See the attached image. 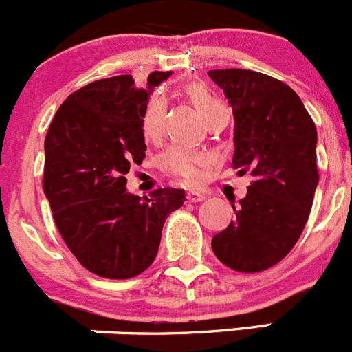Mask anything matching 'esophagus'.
Segmentation results:
<instances>
[{
    "label": "esophagus",
    "mask_w": 352,
    "mask_h": 352,
    "mask_svg": "<svg viewBox=\"0 0 352 352\" xmlns=\"http://www.w3.org/2000/svg\"><path fill=\"white\" fill-rule=\"evenodd\" d=\"M204 199H206V195H202V193H199V192L186 193V200H188V202H202Z\"/></svg>",
    "instance_id": "obj_1"
}]
</instances>
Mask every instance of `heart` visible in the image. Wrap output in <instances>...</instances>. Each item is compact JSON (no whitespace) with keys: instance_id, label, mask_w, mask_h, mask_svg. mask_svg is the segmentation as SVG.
Instances as JSON below:
<instances>
[{"instance_id":"b5f03b06","label":"heart","mask_w":352,"mask_h":352,"mask_svg":"<svg viewBox=\"0 0 352 352\" xmlns=\"http://www.w3.org/2000/svg\"><path fill=\"white\" fill-rule=\"evenodd\" d=\"M186 93H188L190 100H192V103L202 117L212 112L214 109L223 107L219 100L202 85L188 86ZM164 109H166V102L160 96H153L148 105H146L145 116H143V135H145L146 140H157L160 136ZM207 164H209V157L202 152H195V150L170 148L162 157L164 169L173 174V176H176V178L188 183V185L199 182L200 176H202V167L207 166Z\"/></svg>"}]
</instances>
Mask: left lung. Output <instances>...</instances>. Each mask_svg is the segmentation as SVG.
Masks as SVG:
<instances>
[{
	"label": "left lung",
	"mask_w": 352,
	"mask_h": 352,
	"mask_svg": "<svg viewBox=\"0 0 352 352\" xmlns=\"http://www.w3.org/2000/svg\"><path fill=\"white\" fill-rule=\"evenodd\" d=\"M235 119L233 167L250 170L235 221L212 239L217 259L256 273L283 259L299 240L318 186L316 128L297 93L285 82L245 69L209 70Z\"/></svg>",
	"instance_id": "1"
}]
</instances>
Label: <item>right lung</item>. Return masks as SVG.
<instances>
[{
	"label": "right lung",
	"instance_id": "right-lung-1",
	"mask_svg": "<svg viewBox=\"0 0 352 352\" xmlns=\"http://www.w3.org/2000/svg\"><path fill=\"white\" fill-rule=\"evenodd\" d=\"M169 76L153 70L140 85L129 74L89 82L67 96L50 124L43 190L63 242L102 278L143 273L155 259L166 217L185 202L178 188L143 199L126 190L131 164L145 159L148 96Z\"/></svg>",
	"mask_w": 352,
	"mask_h": 352
}]
</instances>
